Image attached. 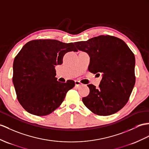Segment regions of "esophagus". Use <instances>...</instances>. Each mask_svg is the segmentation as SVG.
<instances>
[{"instance_id":"1","label":"esophagus","mask_w":149,"mask_h":149,"mask_svg":"<svg viewBox=\"0 0 149 149\" xmlns=\"http://www.w3.org/2000/svg\"><path fill=\"white\" fill-rule=\"evenodd\" d=\"M74 82H75V85H76V86H78H78H80L82 85V84H81L80 81L76 80Z\"/></svg>"}]
</instances>
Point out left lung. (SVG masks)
Segmentation results:
<instances>
[{
	"label": "left lung",
	"instance_id": "8db88e82",
	"mask_svg": "<svg viewBox=\"0 0 149 149\" xmlns=\"http://www.w3.org/2000/svg\"><path fill=\"white\" fill-rule=\"evenodd\" d=\"M74 45L89 55V71L102 77L99 88L92 84L87 85L90 93L82 99L85 106L99 116L121 110L128 102L135 83V58L132 50L121 39L110 35L74 42Z\"/></svg>",
	"mask_w": 149,
	"mask_h": 149
}]
</instances>
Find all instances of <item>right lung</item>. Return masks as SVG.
I'll list each match as a JSON object with an SVG mask.
<instances>
[{
  "label": "right lung",
  "instance_id": "obj_1",
  "mask_svg": "<svg viewBox=\"0 0 149 149\" xmlns=\"http://www.w3.org/2000/svg\"><path fill=\"white\" fill-rule=\"evenodd\" d=\"M77 51L72 43L56 40L28 42L14 58L13 81L17 99L29 113L46 116L60 106L74 81H57L55 67L64 54Z\"/></svg>",
  "mask_w": 149,
  "mask_h": 149
}]
</instances>
